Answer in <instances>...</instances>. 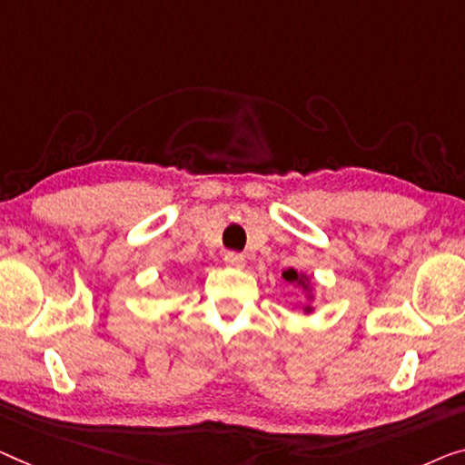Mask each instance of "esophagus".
<instances>
[{
	"mask_svg": "<svg viewBox=\"0 0 465 465\" xmlns=\"http://www.w3.org/2000/svg\"><path fill=\"white\" fill-rule=\"evenodd\" d=\"M223 262L227 267H233V269H242L246 265V256L240 254V252H227L223 256Z\"/></svg>",
	"mask_w": 465,
	"mask_h": 465,
	"instance_id": "esophagus-1",
	"label": "esophagus"
}]
</instances>
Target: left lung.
I'll return each mask as SVG.
<instances>
[{
	"label": "left lung",
	"mask_w": 465,
	"mask_h": 465,
	"mask_svg": "<svg viewBox=\"0 0 465 465\" xmlns=\"http://www.w3.org/2000/svg\"><path fill=\"white\" fill-rule=\"evenodd\" d=\"M282 277L288 283H292L294 288H299L301 292H302V302H299V307L302 309V313L304 315L315 313V307H313V302H315V286H313V282H311V277L307 273L299 272V269H294V267L286 269V272L282 273Z\"/></svg>",
	"instance_id": "1"
}]
</instances>
